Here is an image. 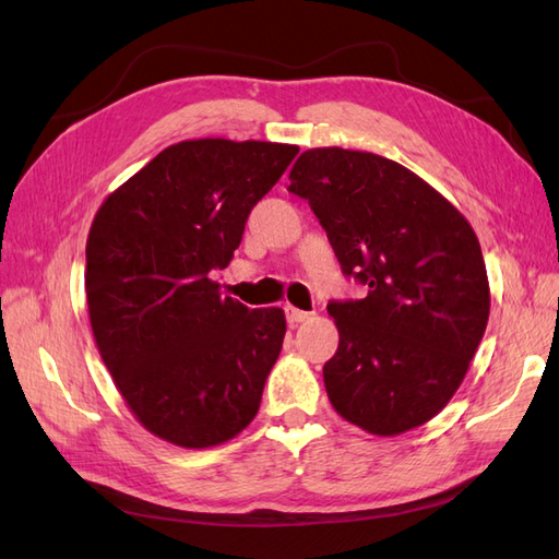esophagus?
<instances>
[{"label": "esophagus", "mask_w": 559, "mask_h": 559, "mask_svg": "<svg viewBox=\"0 0 559 559\" xmlns=\"http://www.w3.org/2000/svg\"><path fill=\"white\" fill-rule=\"evenodd\" d=\"M284 312H286V321H289V324H300V321L310 319V312L298 310V308H294V306H286Z\"/></svg>", "instance_id": "esophagus-1"}]
</instances>
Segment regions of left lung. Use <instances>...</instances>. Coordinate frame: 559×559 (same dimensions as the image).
<instances>
[{
    "label": "left lung",
    "instance_id": "obj_1",
    "mask_svg": "<svg viewBox=\"0 0 559 559\" xmlns=\"http://www.w3.org/2000/svg\"><path fill=\"white\" fill-rule=\"evenodd\" d=\"M289 179L343 273L368 286L361 300L329 302L341 333L324 366L331 405L376 436L421 427L460 389L487 326L476 233L433 186L368 151L308 148Z\"/></svg>",
    "mask_w": 559,
    "mask_h": 559
}]
</instances>
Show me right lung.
I'll return each instance as SVG.
<instances>
[{
    "label": "right lung",
    "instance_id": "1",
    "mask_svg": "<svg viewBox=\"0 0 559 559\" xmlns=\"http://www.w3.org/2000/svg\"><path fill=\"white\" fill-rule=\"evenodd\" d=\"M296 144L186 140L99 205L86 242L95 345L140 425L163 441L222 445L257 417L286 333L284 310L218 296L214 270Z\"/></svg>",
    "mask_w": 559,
    "mask_h": 559
}]
</instances>
